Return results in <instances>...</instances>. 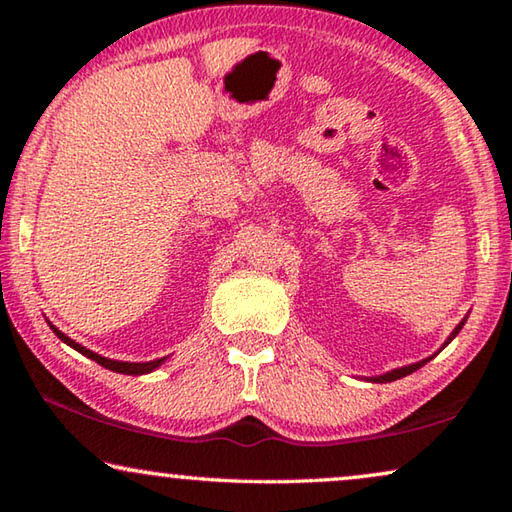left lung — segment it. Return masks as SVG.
<instances>
[{"label":"left lung","mask_w":512,"mask_h":512,"mask_svg":"<svg viewBox=\"0 0 512 512\" xmlns=\"http://www.w3.org/2000/svg\"><path fill=\"white\" fill-rule=\"evenodd\" d=\"M465 325V320H463V323H458L456 325V329H454V332H452V336H449V339H447V343L449 341H452L454 339V336L458 334V332H461V327ZM445 343V345H447ZM445 345H443V348H445ZM429 359H424V361H420V363H413V366H404V368H397V370H391V372H386V375H379V377H372V381H377V384H386V381H395V379H402V377H406V375H411V372H415V370H418V368H422L424 366V363H427Z\"/></svg>","instance_id":"left-lung-1"}]
</instances>
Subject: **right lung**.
Here are the masks:
<instances>
[{
    "label": "right lung",
    "instance_id": "add662e5",
    "mask_svg": "<svg viewBox=\"0 0 512 512\" xmlns=\"http://www.w3.org/2000/svg\"><path fill=\"white\" fill-rule=\"evenodd\" d=\"M51 329H54V334L58 336L60 341L63 343H67L69 348H74L76 352H81V354H85V357L88 359H92V361H97L99 366H103V368H108V370H112V372H121V375H146V372H151V370H155L160 366V363L167 359H155V361H146V363H128V361H112V359H106V357H101V354H97V352H92V350H88V348H83V345H79L76 341H72L69 339V336H65L63 332H60V329H56L54 325H51Z\"/></svg>",
    "mask_w": 512,
    "mask_h": 512
}]
</instances>
